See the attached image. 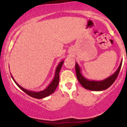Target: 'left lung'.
I'll use <instances>...</instances> for the list:
<instances>
[{
	"label": "left lung",
	"instance_id": "obj_1",
	"mask_svg": "<svg viewBox=\"0 0 127 127\" xmlns=\"http://www.w3.org/2000/svg\"><path fill=\"white\" fill-rule=\"evenodd\" d=\"M122 63V60L121 62L120 65L116 70L113 75H112L108 77L105 79L102 80V81H90L88 79L85 78L82 74L81 73V68L78 65L77 63L75 64V70H76V73L77 78H78V81L79 82L81 85L84 88L88 90H91V91H103V90H106L110 87L113 82H115L116 79L117 78L118 76L119 72H120L121 68V65Z\"/></svg>",
	"mask_w": 127,
	"mask_h": 127
}]
</instances>
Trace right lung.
<instances>
[{"label": "right lung", "mask_w": 127, "mask_h": 127, "mask_svg": "<svg viewBox=\"0 0 127 127\" xmlns=\"http://www.w3.org/2000/svg\"><path fill=\"white\" fill-rule=\"evenodd\" d=\"M64 61L62 60L60 63L59 64V65H57V67L56 70H55V76H54V78L51 84L46 87V88L44 90H42V91H38V92H36V91H29V90H26V89L23 88L21 86H20V85H18L17 84V82L15 81L14 78L12 77V75L11 74V77H12V79L14 80V81L15 82V83L17 84V85L20 88L22 91H23L24 93H26L27 94H28L29 96L30 97H33V98H37V99H41L43 98H45V97H48L49 95L52 94L55 91V90H56L57 87L58 85H59V73H60V71L61 68H62V67L63 65V64Z\"/></svg>", "instance_id": "obj_1"}]
</instances>
